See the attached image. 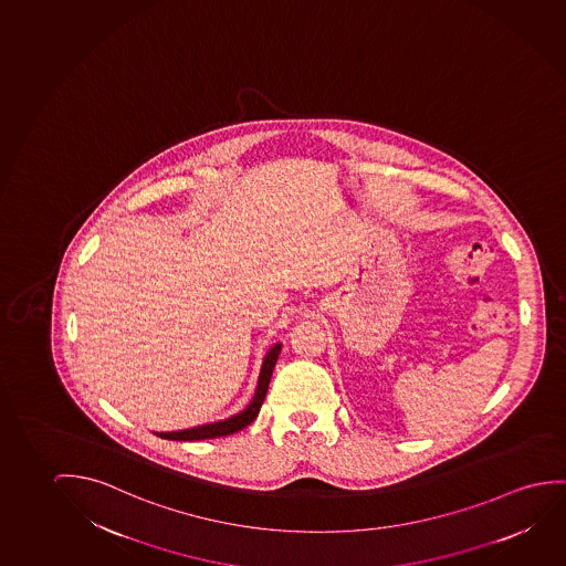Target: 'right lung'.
Returning a JSON list of instances; mask_svg holds the SVG:
<instances>
[{
  "label": "right lung",
  "mask_w": 566,
  "mask_h": 566,
  "mask_svg": "<svg viewBox=\"0 0 566 566\" xmlns=\"http://www.w3.org/2000/svg\"><path fill=\"white\" fill-rule=\"evenodd\" d=\"M280 350H282V345L276 343V345L271 346L269 353L264 354L259 379H256V387H254L253 399L238 415H231L230 418H223V420H218V422H208V424H200V427L187 428V430L154 432V434L165 438V440H177V442H197V440H210V438H220V436L235 434L239 430L249 427L254 418L259 417V410H261L262 401H264L266 391H269L272 369L276 366Z\"/></svg>",
  "instance_id": "obj_1"
}]
</instances>
